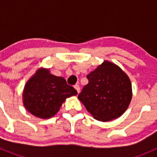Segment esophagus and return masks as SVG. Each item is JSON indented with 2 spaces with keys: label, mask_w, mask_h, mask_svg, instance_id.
Wrapping results in <instances>:
<instances>
[{
  "label": "esophagus",
  "mask_w": 157,
  "mask_h": 157,
  "mask_svg": "<svg viewBox=\"0 0 157 157\" xmlns=\"http://www.w3.org/2000/svg\"><path fill=\"white\" fill-rule=\"evenodd\" d=\"M75 89L76 90H77L78 94H79V92H80V87H79V86H78V85H75Z\"/></svg>",
  "instance_id": "esophagus-1"
}]
</instances>
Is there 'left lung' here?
I'll use <instances>...</instances> for the list:
<instances>
[{
    "mask_svg": "<svg viewBox=\"0 0 157 157\" xmlns=\"http://www.w3.org/2000/svg\"><path fill=\"white\" fill-rule=\"evenodd\" d=\"M78 98L96 120L110 121L125 112L132 98L131 82L120 67L105 60L86 76Z\"/></svg>",
    "mask_w": 157,
    "mask_h": 157,
    "instance_id": "1",
    "label": "left lung"
}]
</instances>
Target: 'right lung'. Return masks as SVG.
Here are the masks:
<instances>
[{
    "instance_id": "obj_1",
    "label": "right lung",
    "mask_w": 157,
    "mask_h": 157,
    "mask_svg": "<svg viewBox=\"0 0 157 157\" xmlns=\"http://www.w3.org/2000/svg\"><path fill=\"white\" fill-rule=\"evenodd\" d=\"M77 94L63 77L50 74L49 69L39 68L25 85L23 102L32 115L48 119L57 113L66 98Z\"/></svg>"
}]
</instances>
